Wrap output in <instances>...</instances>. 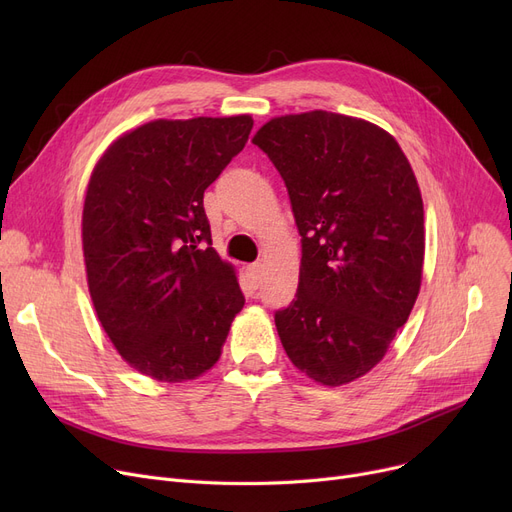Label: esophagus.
Masks as SVG:
<instances>
[{
  "mask_svg": "<svg viewBox=\"0 0 512 512\" xmlns=\"http://www.w3.org/2000/svg\"><path fill=\"white\" fill-rule=\"evenodd\" d=\"M247 274H249V278L253 280V284H259V280H261V276H263V265L257 261V263H251L249 267H247Z\"/></svg>",
  "mask_w": 512,
  "mask_h": 512,
  "instance_id": "obj_1",
  "label": "esophagus"
}]
</instances>
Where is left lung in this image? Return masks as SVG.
<instances>
[{
  "label": "left lung",
  "instance_id": "obj_1",
  "mask_svg": "<svg viewBox=\"0 0 512 512\" xmlns=\"http://www.w3.org/2000/svg\"><path fill=\"white\" fill-rule=\"evenodd\" d=\"M253 143L280 172L301 234L297 299L276 311L294 367L324 386L373 369L417 301L425 232L392 134L324 110L280 116Z\"/></svg>",
  "mask_w": 512,
  "mask_h": 512
}]
</instances>
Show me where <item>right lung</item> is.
<instances>
[{"mask_svg":"<svg viewBox=\"0 0 512 512\" xmlns=\"http://www.w3.org/2000/svg\"><path fill=\"white\" fill-rule=\"evenodd\" d=\"M251 116L153 120L91 174L83 251L93 307L122 359L159 382L195 380L245 305L211 247L205 188L249 141Z\"/></svg>","mask_w":512,"mask_h":512,"instance_id":"add662e5","label":"right lung"}]
</instances>
